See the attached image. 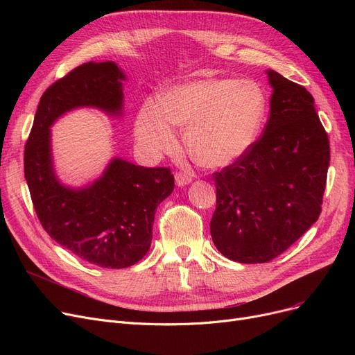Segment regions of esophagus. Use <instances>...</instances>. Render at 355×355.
Here are the masks:
<instances>
[{"mask_svg": "<svg viewBox=\"0 0 355 355\" xmlns=\"http://www.w3.org/2000/svg\"><path fill=\"white\" fill-rule=\"evenodd\" d=\"M193 181L191 173H175V184L178 187H184Z\"/></svg>", "mask_w": 355, "mask_h": 355, "instance_id": "1", "label": "esophagus"}]
</instances>
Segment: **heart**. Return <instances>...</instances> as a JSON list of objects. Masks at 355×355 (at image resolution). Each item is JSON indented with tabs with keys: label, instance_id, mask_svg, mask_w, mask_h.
<instances>
[{
	"label": "heart",
	"instance_id": "obj_1",
	"mask_svg": "<svg viewBox=\"0 0 355 355\" xmlns=\"http://www.w3.org/2000/svg\"><path fill=\"white\" fill-rule=\"evenodd\" d=\"M265 87L252 79L204 78L173 86L145 102L135 119V137L153 157L177 146L173 128L184 130L190 157L202 166H227L245 157L266 122Z\"/></svg>",
	"mask_w": 355,
	"mask_h": 355
}]
</instances>
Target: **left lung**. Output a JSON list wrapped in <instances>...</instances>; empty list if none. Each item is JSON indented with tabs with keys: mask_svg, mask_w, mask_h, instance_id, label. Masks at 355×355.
Returning a JSON list of instances; mask_svg holds the SVG:
<instances>
[{
	"mask_svg": "<svg viewBox=\"0 0 355 355\" xmlns=\"http://www.w3.org/2000/svg\"><path fill=\"white\" fill-rule=\"evenodd\" d=\"M266 74L273 92L263 135L213 175V243L240 263L269 262L318 220L329 166L328 135L311 93L275 70Z\"/></svg>",
	"mask_w": 355,
	"mask_h": 355,
	"instance_id": "obj_1",
	"label": "left lung"
}]
</instances>
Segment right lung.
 <instances>
[{"instance_id":"add662e5","label":"right lung","mask_w":355,"mask_h":355,"mask_svg":"<svg viewBox=\"0 0 355 355\" xmlns=\"http://www.w3.org/2000/svg\"><path fill=\"white\" fill-rule=\"evenodd\" d=\"M125 79L115 62H89L54 82L40 99L24 151V175L43 229L78 257L110 269L132 266L149 250L155 211L173 193L174 175L170 168L114 158L98 180L69 187L54 171L50 128L79 107L121 116Z\"/></svg>"}]
</instances>
